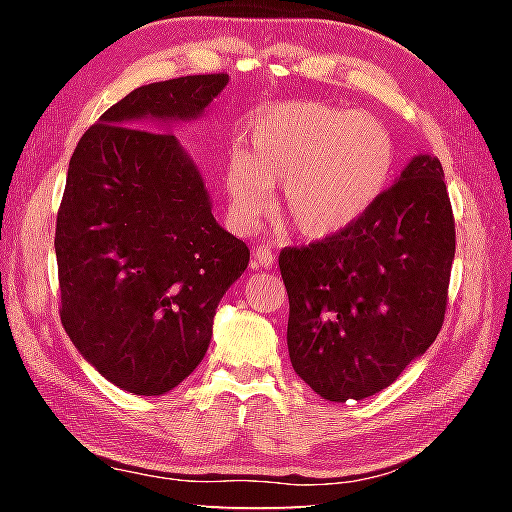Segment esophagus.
<instances>
[{
  "label": "esophagus",
  "instance_id": "34e87169",
  "mask_svg": "<svg viewBox=\"0 0 512 512\" xmlns=\"http://www.w3.org/2000/svg\"><path fill=\"white\" fill-rule=\"evenodd\" d=\"M253 257H255V262H253L255 268H266V271H271V268L275 266V255L271 253V248H257Z\"/></svg>",
  "mask_w": 512,
  "mask_h": 512
}]
</instances>
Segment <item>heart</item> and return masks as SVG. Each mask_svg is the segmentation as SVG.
Masks as SVG:
<instances>
[{"mask_svg":"<svg viewBox=\"0 0 512 512\" xmlns=\"http://www.w3.org/2000/svg\"><path fill=\"white\" fill-rule=\"evenodd\" d=\"M393 160V137L372 115L320 101L280 103L250 124L246 155L230 160V221L239 232L255 230L280 185L277 214L300 237H336L375 205Z\"/></svg>","mask_w":512,"mask_h":512,"instance_id":"b5f03b06","label":"heart"}]
</instances>
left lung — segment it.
Returning a JSON list of instances; mask_svg holds the SVG:
<instances>
[{
    "mask_svg": "<svg viewBox=\"0 0 512 512\" xmlns=\"http://www.w3.org/2000/svg\"><path fill=\"white\" fill-rule=\"evenodd\" d=\"M454 250L445 173L427 153L415 155L352 228L284 248L296 375L329 402L391 386L443 327Z\"/></svg>",
    "mask_w": 512,
    "mask_h": 512,
    "instance_id": "left-lung-1",
    "label": "left lung"
}]
</instances>
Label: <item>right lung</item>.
<instances>
[{
	"label": "right lung",
	"mask_w": 512,
	"mask_h": 512,
	"mask_svg": "<svg viewBox=\"0 0 512 512\" xmlns=\"http://www.w3.org/2000/svg\"><path fill=\"white\" fill-rule=\"evenodd\" d=\"M228 81L142 85L103 112L69 160L54 239L60 320L121 391L162 395L192 375L223 293L248 266V246L216 223L192 155L164 131L203 117Z\"/></svg>",
	"instance_id": "add662e5"
}]
</instances>
